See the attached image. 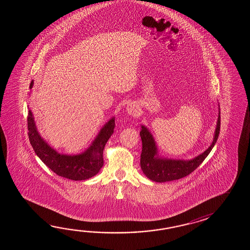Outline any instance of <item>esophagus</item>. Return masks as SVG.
Returning a JSON list of instances; mask_svg holds the SVG:
<instances>
[{
	"label": "esophagus",
	"instance_id": "1",
	"mask_svg": "<svg viewBox=\"0 0 250 250\" xmlns=\"http://www.w3.org/2000/svg\"><path fill=\"white\" fill-rule=\"evenodd\" d=\"M126 110H127V113L135 116L137 113H138V110H137V107L135 106L132 104H128L127 107H126Z\"/></svg>",
	"mask_w": 250,
	"mask_h": 250
}]
</instances>
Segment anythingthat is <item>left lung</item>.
Listing matches in <instances>:
<instances>
[{
  "mask_svg": "<svg viewBox=\"0 0 250 250\" xmlns=\"http://www.w3.org/2000/svg\"><path fill=\"white\" fill-rule=\"evenodd\" d=\"M221 112H219L217 124L212 143L204 153L192 160H173L158 156L154 138L148 129L141 126L140 137L142 139V153L140 155V166L144 174L151 181L166 182L175 181L190 174L201 165L217 141L221 127Z\"/></svg>",
  "mask_w": 250,
  "mask_h": 250,
  "instance_id": "obj_1",
  "label": "left lung"
}]
</instances>
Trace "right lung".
<instances>
[{
  "label": "right lung",
  "mask_w": 250,
  "mask_h": 250,
  "mask_svg": "<svg viewBox=\"0 0 250 250\" xmlns=\"http://www.w3.org/2000/svg\"><path fill=\"white\" fill-rule=\"evenodd\" d=\"M34 81H31V89ZM115 127L114 118L103 127L96 139L82 154L77 155L59 154L52 148L39 135L32 112L27 115L28 138L35 153L42 163L57 175L72 181H84L96 175L104 165L103 152L108 139L112 136Z\"/></svg>",
  "instance_id": "right-lung-1"
}]
</instances>
